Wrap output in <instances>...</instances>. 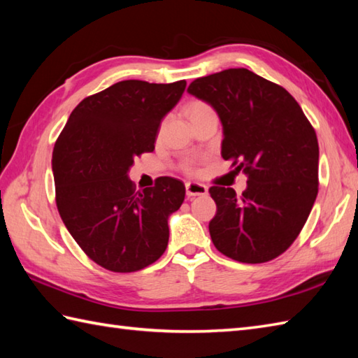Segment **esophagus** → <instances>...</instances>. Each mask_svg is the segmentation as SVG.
I'll return each instance as SVG.
<instances>
[{"instance_id": "obj_1", "label": "esophagus", "mask_w": 358, "mask_h": 358, "mask_svg": "<svg viewBox=\"0 0 358 358\" xmlns=\"http://www.w3.org/2000/svg\"><path fill=\"white\" fill-rule=\"evenodd\" d=\"M186 194L189 196L206 195L208 194V186H204L201 183H194V181H189V183H186Z\"/></svg>"}]
</instances>
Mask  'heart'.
Here are the masks:
<instances>
[{
    "label": "heart",
    "instance_id": "obj_1",
    "mask_svg": "<svg viewBox=\"0 0 358 358\" xmlns=\"http://www.w3.org/2000/svg\"><path fill=\"white\" fill-rule=\"evenodd\" d=\"M206 110H210L209 106L203 104V103H192L191 106H189L187 113H189V117H194V115H199V113L206 112Z\"/></svg>",
    "mask_w": 358,
    "mask_h": 358
}]
</instances>
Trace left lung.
Instances as JSON below:
<instances>
[{"label":"left lung","instance_id":"8db88e82","mask_svg":"<svg viewBox=\"0 0 358 358\" xmlns=\"http://www.w3.org/2000/svg\"><path fill=\"white\" fill-rule=\"evenodd\" d=\"M187 92L209 104L223 126L222 157L248 175L241 196L212 186L209 232L241 263H264L292 245L318 192V143L294 96L248 69L196 78Z\"/></svg>","mask_w":358,"mask_h":358}]
</instances>
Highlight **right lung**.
Returning <instances> with one entry per match:
<instances>
[{
    "mask_svg": "<svg viewBox=\"0 0 358 358\" xmlns=\"http://www.w3.org/2000/svg\"><path fill=\"white\" fill-rule=\"evenodd\" d=\"M186 81L126 80L85 98L71 113L52 154L57 208L89 258L113 272H135L167 248V220L186 189L162 177L135 192L134 158L155 149L163 118L180 101Z\"/></svg>",
    "mask_w": 358,
    "mask_h": 358,
    "instance_id": "right-lung-1",
    "label": "right lung"
}]
</instances>
